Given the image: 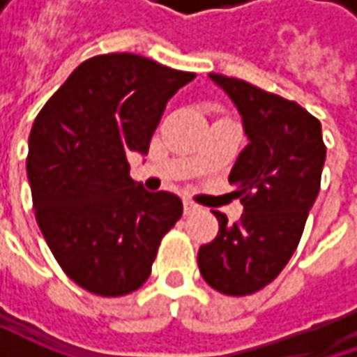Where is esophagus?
I'll return each mask as SVG.
<instances>
[{"instance_id": "1", "label": "esophagus", "mask_w": 357, "mask_h": 357, "mask_svg": "<svg viewBox=\"0 0 357 357\" xmlns=\"http://www.w3.org/2000/svg\"><path fill=\"white\" fill-rule=\"evenodd\" d=\"M183 204H185V214H192L199 211V204H197V202H192V200L185 199L183 200Z\"/></svg>"}]
</instances>
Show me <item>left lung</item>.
Listing matches in <instances>:
<instances>
[{"mask_svg":"<svg viewBox=\"0 0 357 357\" xmlns=\"http://www.w3.org/2000/svg\"><path fill=\"white\" fill-rule=\"evenodd\" d=\"M211 79L236 105L248 137L228 176L244 213L230 225L227 214L213 211L218 234L200 246L197 260L214 290L248 296L292 258L320 192L326 144L320 121L294 101L234 77Z\"/></svg>","mask_w":357,"mask_h":357,"instance_id":"8db88e82","label":"left lung"}]
</instances>
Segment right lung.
<instances>
[{"label":"right lung","instance_id":"add662e5","mask_svg":"<svg viewBox=\"0 0 357 357\" xmlns=\"http://www.w3.org/2000/svg\"><path fill=\"white\" fill-rule=\"evenodd\" d=\"M195 77L132 53L97 55L35 119L27 153L35 218L63 272L93 294L139 290L183 214L176 195L130 178L127 157L149 153L169 99Z\"/></svg>","mask_w":357,"mask_h":357}]
</instances>
